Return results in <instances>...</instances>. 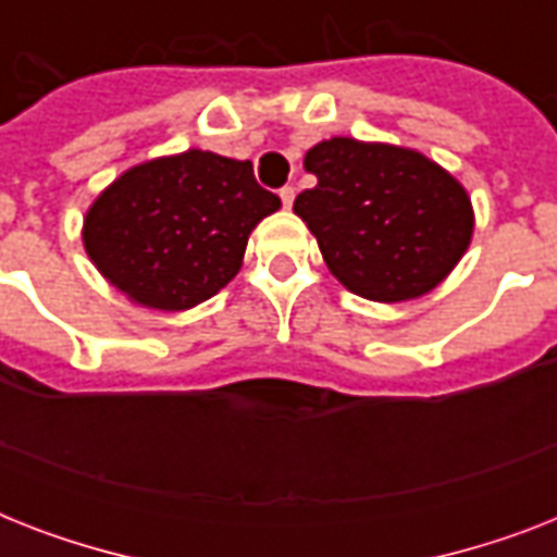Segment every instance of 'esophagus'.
I'll use <instances>...</instances> for the list:
<instances>
[{
  "mask_svg": "<svg viewBox=\"0 0 557 557\" xmlns=\"http://www.w3.org/2000/svg\"><path fill=\"white\" fill-rule=\"evenodd\" d=\"M280 201H283V208H292V201H295V187H283V190H280Z\"/></svg>",
  "mask_w": 557,
  "mask_h": 557,
  "instance_id": "34e87169",
  "label": "esophagus"
}]
</instances>
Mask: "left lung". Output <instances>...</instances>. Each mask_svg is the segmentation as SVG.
<instances>
[{"instance_id": "left-lung-1", "label": "left lung", "mask_w": 557, "mask_h": 557, "mask_svg": "<svg viewBox=\"0 0 557 557\" xmlns=\"http://www.w3.org/2000/svg\"><path fill=\"white\" fill-rule=\"evenodd\" d=\"M304 168L318 185L297 196L295 213L352 295L379 304L428 295L471 245L466 187L422 152L330 138Z\"/></svg>"}]
</instances>
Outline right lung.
<instances>
[{"label":"right lung","instance_id":"obj_1","mask_svg":"<svg viewBox=\"0 0 557 557\" xmlns=\"http://www.w3.org/2000/svg\"><path fill=\"white\" fill-rule=\"evenodd\" d=\"M277 208L251 161L187 150L117 176L86 210L83 245L133 304L185 312L236 277L248 236Z\"/></svg>","mask_w":557,"mask_h":557}]
</instances>
